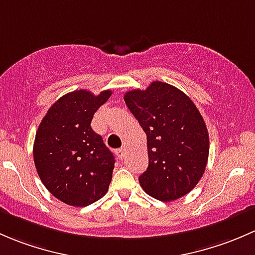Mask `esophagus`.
I'll list each match as a JSON object with an SVG mask.
<instances>
[{
	"mask_svg": "<svg viewBox=\"0 0 255 255\" xmlns=\"http://www.w3.org/2000/svg\"><path fill=\"white\" fill-rule=\"evenodd\" d=\"M115 153H117L118 158H120V159L125 158V156H127V152H125V149H124V148H119V149H117V152H115Z\"/></svg>",
	"mask_w": 255,
	"mask_h": 255,
	"instance_id": "34e87169",
	"label": "esophagus"
}]
</instances>
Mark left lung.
I'll list each match as a JSON object with an SVG mask.
<instances>
[{
  "mask_svg": "<svg viewBox=\"0 0 255 255\" xmlns=\"http://www.w3.org/2000/svg\"><path fill=\"white\" fill-rule=\"evenodd\" d=\"M124 101L147 136L148 167L138 178L141 188L166 203L186 195L209 158V132L200 112L180 89L159 81L145 91L127 92Z\"/></svg>",
  "mask_w": 255,
  "mask_h": 255,
  "instance_id": "obj_1",
  "label": "left lung"
}]
</instances>
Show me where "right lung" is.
Instances as JSON below:
<instances>
[{
  "mask_svg": "<svg viewBox=\"0 0 255 255\" xmlns=\"http://www.w3.org/2000/svg\"><path fill=\"white\" fill-rule=\"evenodd\" d=\"M110 96L109 89L98 96L86 89L65 94L50 107L35 133L36 172L50 193L67 205H91L109 189L115 159L91 122Z\"/></svg>",
  "mask_w": 255,
  "mask_h": 255,
  "instance_id": "obj_1",
  "label": "right lung"
}]
</instances>
